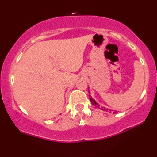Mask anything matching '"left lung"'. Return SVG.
Instances as JSON below:
<instances>
[{
  "mask_svg": "<svg viewBox=\"0 0 157 157\" xmlns=\"http://www.w3.org/2000/svg\"><path fill=\"white\" fill-rule=\"evenodd\" d=\"M90 101H91V103H92V105H95L96 106V107H97V108H99V109H101V110H103V111H107V109H105V108H103V107H100V105H98V104L96 102V101H95L94 100V99H92V98H91V97H90ZM110 111H111V110H110ZM113 113H117V111H113Z\"/></svg>",
  "mask_w": 157,
  "mask_h": 157,
  "instance_id": "left-lung-1",
  "label": "left lung"
}]
</instances>
